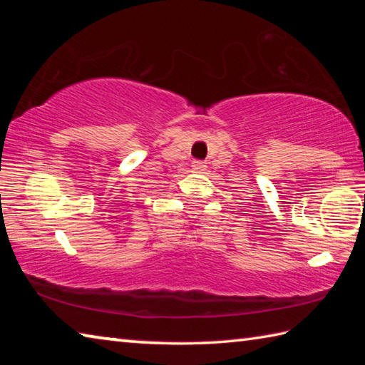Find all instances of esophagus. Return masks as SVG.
<instances>
[{
	"label": "esophagus",
	"instance_id": "esophagus-1",
	"mask_svg": "<svg viewBox=\"0 0 365 365\" xmlns=\"http://www.w3.org/2000/svg\"><path fill=\"white\" fill-rule=\"evenodd\" d=\"M191 168H193L195 172H202V170H206V163L205 160H193Z\"/></svg>",
	"mask_w": 365,
	"mask_h": 365
}]
</instances>
